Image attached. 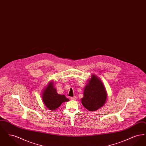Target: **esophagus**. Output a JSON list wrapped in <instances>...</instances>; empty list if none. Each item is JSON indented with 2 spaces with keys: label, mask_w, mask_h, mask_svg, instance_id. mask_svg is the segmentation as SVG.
I'll list each match as a JSON object with an SVG mask.
<instances>
[{
  "label": "esophagus",
  "mask_w": 146,
  "mask_h": 146,
  "mask_svg": "<svg viewBox=\"0 0 146 146\" xmlns=\"http://www.w3.org/2000/svg\"><path fill=\"white\" fill-rule=\"evenodd\" d=\"M70 98L71 100H76V96H73V97H70Z\"/></svg>",
  "instance_id": "obj_1"
}]
</instances>
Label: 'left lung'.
Segmentation results:
<instances>
[{
  "label": "left lung",
  "instance_id": "1",
  "mask_svg": "<svg viewBox=\"0 0 146 146\" xmlns=\"http://www.w3.org/2000/svg\"><path fill=\"white\" fill-rule=\"evenodd\" d=\"M107 98V91L101 80L94 74L85 87L82 104L89 111H95L102 107Z\"/></svg>",
  "mask_w": 146,
  "mask_h": 146
}]
</instances>
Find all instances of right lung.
<instances>
[{
	"mask_svg": "<svg viewBox=\"0 0 146 146\" xmlns=\"http://www.w3.org/2000/svg\"><path fill=\"white\" fill-rule=\"evenodd\" d=\"M42 100L45 106L52 111L55 110L63 102L69 101V99L64 95L57 94L52 82L49 83L48 85L42 91Z\"/></svg>",
	"mask_w": 146,
	"mask_h": 146,
	"instance_id": "1",
	"label": "right lung"
}]
</instances>
